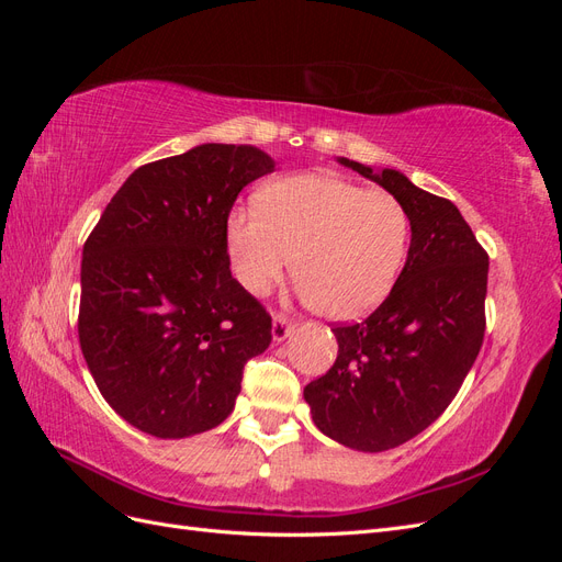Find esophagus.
I'll list each match as a JSON object with an SVG mask.
<instances>
[{
    "label": "esophagus",
    "mask_w": 562,
    "mask_h": 562,
    "mask_svg": "<svg viewBox=\"0 0 562 562\" xmlns=\"http://www.w3.org/2000/svg\"><path fill=\"white\" fill-rule=\"evenodd\" d=\"M291 333H293V323L285 316L277 314L274 321H271V337H274V342H283V339Z\"/></svg>",
    "instance_id": "34e87169"
}]
</instances>
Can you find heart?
Listing matches in <instances>:
<instances>
[{
  "label": "heart",
  "mask_w": 562,
  "mask_h": 562,
  "mask_svg": "<svg viewBox=\"0 0 562 562\" xmlns=\"http://www.w3.org/2000/svg\"><path fill=\"white\" fill-rule=\"evenodd\" d=\"M407 244L411 215L394 194L328 173L271 182L258 209L227 220L232 267L248 293H269L293 265L300 295L335 321L378 307L401 274Z\"/></svg>",
  "instance_id": "obj_1"
}]
</instances>
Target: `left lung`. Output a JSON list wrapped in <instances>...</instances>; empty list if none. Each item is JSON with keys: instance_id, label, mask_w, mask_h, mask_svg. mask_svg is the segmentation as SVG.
Returning <instances> with one entry per match:
<instances>
[{"instance_id": "left-lung-1", "label": "left lung", "mask_w": 562, "mask_h": 562, "mask_svg": "<svg viewBox=\"0 0 562 562\" xmlns=\"http://www.w3.org/2000/svg\"><path fill=\"white\" fill-rule=\"evenodd\" d=\"M378 182L411 215L405 267L380 307L335 326L337 359L304 386L316 427L361 452L415 438L443 415L481 351L487 252L452 201L419 190L394 168L339 157Z\"/></svg>"}]
</instances>
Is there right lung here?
Returning a JSON list of instances; mask_svg holds the SVG:
<instances>
[{
    "mask_svg": "<svg viewBox=\"0 0 562 562\" xmlns=\"http://www.w3.org/2000/svg\"><path fill=\"white\" fill-rule=\"evenodd\" d=\"M274 159L196 145L140 166L83 244L79 345L100 394L157 438L203 434L234 411L271 316L232 277L227 217Z\"/></svg>",
    "mask_w": 562,
    "mask_h": 562,
    "instance_id": "obj_1",
    "label": "right lung"
}]
</instances>
